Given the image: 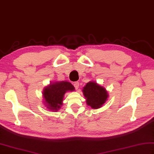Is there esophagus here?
<instances>
[{
	"label": "esophagus",
	"mask_w": 154,
	"mask_h": 154,
	"mask_svg": "<svg viewBox=\"0 0 154 154\" xmlns=\"http://www.w3.org/2000/svg\"><path fill=\"white\" fill-rule=\"evenodd\" d=\"M74 86L75 89H78V88H79V82H75L74 83Z\"/></svg>",
	"instance_id": "obj_1"
}]
</instances>
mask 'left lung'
<instances>
[{"mask_svg":"<svg viewBox=\"0 0 154 154\" xmlns=\"http://www.w3.org/2000/svg\"><path fill=\"white\" fill-rule=\"evenodd\" d=\"M83 93L87 98V105L93 109L101 107L108 97L106 88L93 82L87 83L83 89Z\"/></svg>","mask_w":154,"mask_h":154,"instance_id":"obj_1","label":"left lung"}]
</instances>
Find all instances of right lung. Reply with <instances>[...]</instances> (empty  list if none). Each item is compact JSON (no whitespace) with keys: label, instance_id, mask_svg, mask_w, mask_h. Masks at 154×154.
<instances>
[{"label":"right lung","instance_id":"right-lung-1","mask_svg":"<svg viewBox=\"0 0 154 154\" xmlns=\"http://www.w3.org/2000/svg\"><path fill=\"white\" fill-rule=\"evenodd\" d=\"M74 90V86L69 82H58L48 86L43 91L47 108L57 111L62 105L65 93Z\"/></svg>","mask_w":154,"mask_h":154}]
</instances>
